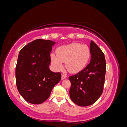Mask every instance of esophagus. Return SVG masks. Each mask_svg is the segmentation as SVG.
Masks as SVG:
<instances>
[{"label":"esophagus","instance_id":"1","mask_svg":"<svg viewBox=\"0 0 127 127\" xmlns=\"http://www.w3.org/2000/svg\"><path fill=\"white\" fill-rule=\"evenodd\" d=\"M67 78V75L65 74V73H63V74L62 75V80H64V79H65Z\"/></svg>","mask_w":127,"mask_h":127}]
</instances>
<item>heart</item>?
<instances>
[{"mask_svg": "<svg viewBox=\"0 0 127 127\" xmlns=\"http://www.w3.org/2000/svg\"><path fill=\"white\" fill-rule=\"evenodd\" d=\"M56 54L51 55V61L55 69L61 71L63 62H65L67 69L72 73L84 69L91 58L90 49L87 45L76 43L59 47Z\"/></svg>", "mask_w": 127, "mask_h": 127, "instance_id": "heart-1", "label": "heart"}]
</instances>
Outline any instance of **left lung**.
I'll return each mask as SVG.
<instances>
[{
	"label": "left lung",
	"mask_w": 127,
	"mask_h": 127,
	"mask_svg": "<svg viewBox=\"0 0 127 127\" xmlns=\"http://www.w3.org/2000/svg\"><path fill=\"white\" fill-rule=\"evenodd\" d=\"M90 63L77 74L69 77L71 83L69 96L81 107L93 104L103 93L106 72L104 55L93 41H91Z\"/></svg>",
	"instance_id": "obj_1"
}]
</instances>
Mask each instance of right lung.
Segmentation results:
<instances>
[{
  "label": "right lung",
  "instance_id": "1",
  "mask_svg": "<svg viewBox=\"0 0 127 127\" xmlns=\"http://www.w3.org/2000/svg\"><path fill=\"white\" fill-rule=\"evenodd\" d=\"M56 43L36 39L19 52L15 71L16 86L19 94L28 103H43L61 80V73L54 72L49 68L50 54Z\"/></svg>",
  "mask_w": 127,
  "mask_h": 127
}]
</instances>
